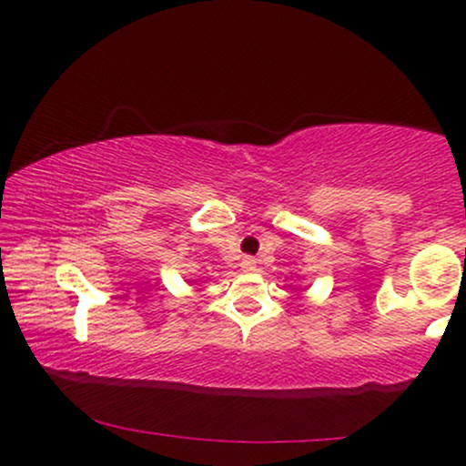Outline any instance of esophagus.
Returning a JSON list of instances; mask_svg holds the SVG:
<instances>
[{
    "label": "esophagus",
    "instance_id": "obj_1",
    "mask_svg": "<svg viewBox=\"0 0 466 466\" xmlns=\"http://www.w3.org/2000/svg\"><path fill=\"white\" fill-rule=\"evenodd\" d=\"M240 267H243V271H254L256 260H254V258H249V256H245V258L240 260Z\"/></svg>",
    "mask_w": 466,
    "mask_h": 466
}]
</instances>
